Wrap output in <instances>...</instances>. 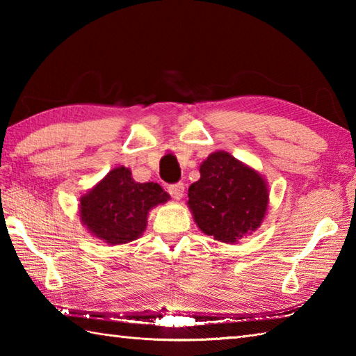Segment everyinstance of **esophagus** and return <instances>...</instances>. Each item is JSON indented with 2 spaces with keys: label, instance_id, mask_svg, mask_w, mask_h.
<instances>
[{
  "label": "esophagus",
  "instance_id": "obj_1",
  "mask_svg": "<svg viewBox=\"0 0 356 356\" xmlns=\"http://www.w3.org/2000/svg\"><path fill=\"white\" fill-rule=\"evenodd\" d=\"M184 191H185V185L182 182L168 185V193L171 194V197H174L176 200H180L184 197Z\"/></svg>",
  "mask_w": 356,
  "mask_h": 356
}]
</instances>
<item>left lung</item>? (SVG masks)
Segmentation results:
<instances>
[{
	"instance_id": "obj_1",
	"label": "left lung",
	"mask_w": 356,
	"mask_h": 356,
	"mask_svg": "<svg viewBox=\"0 0 356 356\" xmlns=\"http://www.w3.org/2000/svg\"><path fill=\"white\" fill-rule=\"evenodd\" d=\"M188 207L199 228L225 243L255 231L268 208V188L259 172L217 151L200 165V179L188 190Z\"/></svg>"
}]
</instances>
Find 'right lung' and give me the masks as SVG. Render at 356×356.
I'll list each match as a JSON object with an SVG mask.
<instances>
[{"label":"right lung","mask_w":356,"mask_h":356,"mask_svg":"<svg viewBox=\"0 0 356 356\" xmlns=\"http://www.w3.org/2000/svg\"><path fill=\"white\" fill-rule=\"evenodd\" d=\"M170 199L161 185L138 184L124 166L111 170L81 197V220L97 238L110 245L128 243L147 228L148 211Z\"/></svg>","instance_id":"obj_1"}]
</instances>
